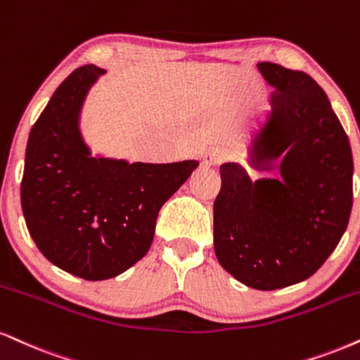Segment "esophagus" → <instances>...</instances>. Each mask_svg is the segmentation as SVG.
Masks as SVG:
<instances>
[{
	"label": "esophagus",
	"mask_w": 360,
	"mask_h": 360,
	"mask_svg": "<svg viewBox=\"0 0 360 360\" xmlns=\"http://www.w3.org/2000/svg\"><path fill=\"white\" fill-rule=\"evenodd\" d=\"M224 158H226L224 149H221V147H213V149H210L205 154V158H202V164H205V166H218V164H221Z\"/></svg>",
	"instance_id": "1"
}]
</instances>
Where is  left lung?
Here are the masks:
<instances>
[{"label":"left lung","mask_w":360,"mask_h":360,"mask_svg":"<svg viewBox=\"0 0 360 360\" xmlns=\"http://www.w3.org/2000/svg\"><path fill=\"white\" fill-rule=\"evenodd\" d=\"M258 70L275 89L271 114L255 142L253 164H280L281 179L251 181L219 166L214 251L246 287L276 290L304 281L339 245L352 211V149L326 92L305 72L271 62Z\"/></svg>","instance_id":"left-lung-1"}]
</instances>
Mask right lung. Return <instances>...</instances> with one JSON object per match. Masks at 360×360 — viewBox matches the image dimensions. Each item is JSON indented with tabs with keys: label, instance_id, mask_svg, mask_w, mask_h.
<instances>
[{
	"label": "right lung",
	"instance_id": "1",
	"mask_svg": "<svg viewBox=\"0 0 360 360\" xmlns=\"http://www.w3.org/2000/svg\"><path fill=\"white\" fill-rule=\"evenodd\" d=\"M105 70L77 68L30 132L21 207L38 250L68 274L107 280L149 251L159 210L198 161L146 164L92 158L79 131L90 85Z\"/></svg>",
	"mask_w": 360,
	"mask_h": 360
}]
</instances>
